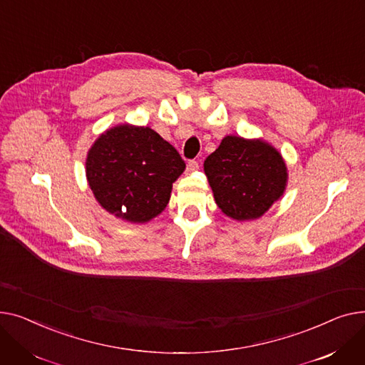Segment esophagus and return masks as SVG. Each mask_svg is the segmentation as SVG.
I'll return each mask as SVG.
<instances>
[{"label": "esophagus", "instance_id": "obj_1", "mask_svg": "<svg viewBox=\"0 0 365 365\" xmlns=\"http://www.w3.org/2000/svg\"><path fill=\"white\" fill-rule=\"evenodd\" d=\"M197 169H199V162L197 160L192 159V160L187 162V170H188V173H195V170H197Z\"/></svg>", "mask_w": 365, "mask_h": 365}]
</instances>
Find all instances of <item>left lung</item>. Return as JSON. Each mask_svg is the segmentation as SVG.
Instances as JSON below:
<instances>
[{
	"label": "left lung",
	"instance_id": "obj_1",
	"mask_svg": "<svg viewBox=\"0 0 365 365\" xmlns=\"http://www.w3.org/2000/svg\"><path fill=\"white\" fill-rule=\"evenodd\" d=\"M205 174L220 209L237 221L264 215L287 181L284 160L274 147L235 135L206 158Z\"/></svg>",
	"mask_w": 365,
	"mask_h": 365
}]
</instances>
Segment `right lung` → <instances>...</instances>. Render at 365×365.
I'll use <instances>...</instances> for the list:
<instances>
[{"instance_id":"1","label":"right lung","mask_w":365,"mask_h":365,"mask_svg":"<svg viewBox=\"0 0 365 365\" xmlns=\"http://www.w3.org/2000/svg\"><path fill=\"white\" fill-rule=\"evenodd\" d=\"M185 163L175 147L147 126L120 125L91 147L87 178L98 203L116 217L145 222L166 207Z\"/></svg>"}]
</instances>
